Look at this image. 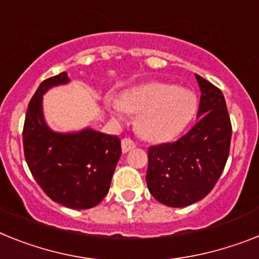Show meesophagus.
<instances>
[{"mask_svg": "<svg viewBox=\"0 0 259 259\" xmlns=\"http://www.w3.org/2000/svg\"><path fill=\"white\" fill-rule=\"evenodd\" d=\"M136 147V143L133 141L130 140V138H123L121 141V149H122V153H127L130 150H133Z\"/></svg>", "mask_w": 259, "mask_h": 259, "instance_id": "obj_1", "label": "esophagus"}]
</instances>
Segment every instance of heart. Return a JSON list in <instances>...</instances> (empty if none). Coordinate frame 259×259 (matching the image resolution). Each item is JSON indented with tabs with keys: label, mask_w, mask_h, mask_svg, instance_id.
Segmentation results:
<instances>
[{
	"label": "heart",
	"mask_w": 259,
	"mask_h": 259,
	"mask_svg": "<svg viewBox=\"0 0 259 259\" xmlns=\"http://www.w3.org/2000/svg\"><path fill=\"white\" fill-rule=\"evenodd\" d=\"M105 106L117 121L123 118V112L138 114V134L150 142H166L191 122L197 110V97L190 89L153 81L127 89L118 101L106 99Z\"/></svg>",
	"instance_id": "b5f03b06"
}]
</instances>
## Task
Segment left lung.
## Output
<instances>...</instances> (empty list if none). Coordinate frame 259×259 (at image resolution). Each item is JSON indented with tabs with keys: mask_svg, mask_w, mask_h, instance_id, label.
<instances>
[{
	"mask_svg": "<svg viewBox=\"0 0 259 259\" xmlns=\"http://www.w3.org/2000/svg\"><path fill=\"white\" fill-rule=\"evenodd\" d=\"M195 76L201 92L197 122L175 142L149 147L147 187L167 207H187L204 199L221 177L229 155L232 123L223 92Z\"/></svg>",
	"mask_w": 259,
	"mask_h": 259,
	"instance_id": "obj_1",
	"label": "left lung"
}]
</instances>
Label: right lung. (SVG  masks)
Returning <instances> with one entry per match:
<instances>
[{
	"instance_id": "add662e5",
	"label": "right lung",
	"mask_w": 259,
	"mask_h": 259,
	"mask_svg": "<svg viewBox=\"0 0 259 259\" xmlns=\"http://www.w3.org/2000/svg\"><path fill=\"white\" fill-rule=\"evenodd\" d=\"M68 82L67 72H62L38 87L26 112L23 150L32 177L50 199L67 208L88 209L109 191L121 141L89 127L75 133L50 129L43 116V95Z\"/></svg>"
}]
</instances>
